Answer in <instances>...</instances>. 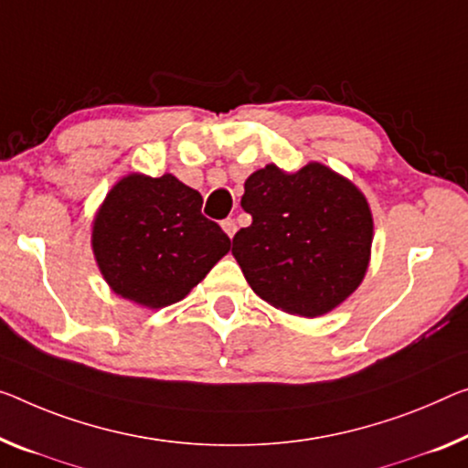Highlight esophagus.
Returning a JSON list of instances; mask_svg holds the SVG:
<instances>
[{"mask_svg": "<svg viewBox=\"0 0 468 468\" xmlns=\"http://www.w3.org/2000/svg\"><path fill=\"white\" fill-rule=\"evenodd\" d=\"M221 228H224V232L229 236V239H234V234H236V221L234 219H224V221H221Z\"/></svg>", "mask_w": 468, "mask_h": 468, "instance_id": "esophagus-1", "label": "esophagus"}]
</instances>
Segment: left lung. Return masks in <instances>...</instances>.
<instances>
[{"label": "left lung", "instance_id": "1", "mask_svg": "<svg viewBox=\"0 0 468 468\" xmlns=\"http://www.w3.org/2000/svg\"><path fill=\"white\" fill-rule=\"evenodd\" d=\"M232 255L250 289L276 309L318 318L362 284L370 263V205L351 179L322 163L294 174L274 163L244 182Z\"/></svg>", "mask_w": 468, "mask_h": 468}]
</instances>
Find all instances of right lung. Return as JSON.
<instances>
[{"label": "right lung", "instance_id": "1", "mask_svg": "<svg viewBox=\"0 0 468 468\" xmlns=\"http://www.w3.org/2000/svg\"><path fill=\"white\" fill-rule=\"evenodd\" d=\"M200 207L203 197L171 174L121 177L91 221V250L111 291L148 309L182 301L229 250Z\"/></svg>", "mask_w": 468, "mask_h": 468}]
</instances>
